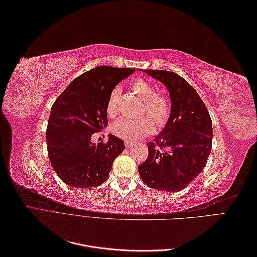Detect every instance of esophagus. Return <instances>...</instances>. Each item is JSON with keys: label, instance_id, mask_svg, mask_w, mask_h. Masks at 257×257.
<instances>
[{"label": "esophagus", "instance_id": "obj_1", "mask_svg": "<svg viewBox=\"0 0 257 257\" xmlns=\"http://www.w3.org/2000/svg\"><path fill=\"white\" fill-rule=\"evenodd\" d=\"M124 144H125V147L127 148V149H131L132 147H134V146H135V144H134L133 142H130V141L124 142Z\"/></svg>", "mask_w": 257, "mask_h": 257}]
</instances>
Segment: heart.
<instances>
[{
  "label": "heart",
  "mask_w": 257,
  "mask_h": 257,
  "mask_svg": "<svg viewBox=\"0 0 257 257\" xmlns=\"http://www.w3.org/2000/svg\"><path fill=\"white\" fill-rule=\"evenodd\" d=\"M132 90L145 102L142 114L147 116H142L139 119L122 118L116 120L111 125L113 135L130 142L137 141L151 134L154 131L153 121L159 127L166 125L170 118V112H172L168 98L162 94H158L157 89L149 81L137 78L132 82ZM120 95L121 90L119 87L111 90L106 104L108 115L115 116L119 113Z\"/></svg>",
  "instance_id": "obj_1"
}]
</instances>
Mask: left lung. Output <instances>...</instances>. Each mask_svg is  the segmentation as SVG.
Instances as JSON below:
<instances>
[{"label":"left lung","mask_w":257,"mask_h":257,"mask_svg":"<svg viewBox=\"0 0 257 257\" xmlns=\"http://www.w3.org/2000/svg\"><path fill=\"white\" fill-rule=\"evenodd\" d=\"M166 85L172 112L166 125L148 145V159L138 166L150 188L178 192L186 188L207 164L212 147V121L192 85L174 72L145 69Z\"/></svg>","instance_id":"left-lung-1"}]
</instances>
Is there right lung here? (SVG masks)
Returning <instances> with one entry per match:
<instances>
[{
  "mask_svg": "<svg viewBox=\"0 0 257 257\" xmlns=\"http://www.w3.org/2000/svg\"><path fill=\"white\" fill-rule=\"evenodd\" d=\"M135 68L97 66L77 77L51 107L46 139L49 161L64 183L94 188L106 181L112 163L125 149L111 134L107 143L91 137L107 126L106 104L111 90Z\"/></svg>",
  "mask_w": 257,
  "mask_h": 257,
  "instance_id": "obj_1",
  "label": "right lung"
}]
</instances>
